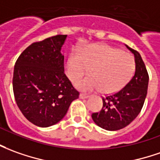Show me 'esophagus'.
<instances>
[{
    "label": "esophagus",
    "mask_w": 160,
    "mask_h": 160,
    "mask_svg": "<svg viewBox=\"0 0 160 160\" xmlns=\"http://www.w3.org/2000/svg\"><path fill=\"white\" fill-rule=\"evenodd\" d=\"M79 97H80V98H82V99H84V98H88L90 96L89 95H87V94H82V93H81V94L79 95Z\"/></svg>",
    "instance_id": "obj_1"
}]
</instances>
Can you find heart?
Masks as SVG:
<instances>
[{
    "label": "heart",
    "instance_id": "b5f03b06",
    "mask_svg": "<svg viewBox=\"0 0 160 160\" xmlns=\"http://www.w3.org/2000/svg\"><path fill=\"white\" fill-rule=\"evenodd\" d=\"M136 64L129 53L108 44H92L80 52H72L66 63V74L73 82H78L87 73L90 76L77 84L79 90L99 91L113 94L122 90L132 79Z\"/></svg>",
    "mask_w": 160,
    "mask_h": 160
}]
</instances>
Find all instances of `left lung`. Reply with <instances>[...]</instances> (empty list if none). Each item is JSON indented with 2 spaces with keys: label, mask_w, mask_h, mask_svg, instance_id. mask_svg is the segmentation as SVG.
Returning <instances> with one entry per match:
<instances>
[{
  "label": "left lung",
  "mask_w": 160,
  "mask_h": 160,
  "mask_svg": "<svg viewBox=\"0 0 160 160\" xmlns=\"http://www.w3.org/2000/svg\"><path fill=\"white\" fill-rule=\"evenodd\" d=\"M125 46L135 57V74L122 90L103 98L102 110L91 115L99 127L107 131H118L131 124L141 112L147 94L149 76L145 62L137 50Z\"/></svg>",
  "instance_id": "8db88e82"
}]
</instances>
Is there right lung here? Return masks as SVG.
<instances>
[{"label":"right lung","instance_id":"1","mask_svg":"<svg viewBox=\"0 0 160 160\" xmlns=\"http://www.w3.org/2000/svg\"><path fill=\"white\" fill-rule=\"evenodd\" d=\"M67 35L29 45L16 60L13 76L15 102L23 116L39 127L61 121L78 92L64 74L61 48Z\"/></svg>","mask_w":160,"mask_h":160}]
</instances>
